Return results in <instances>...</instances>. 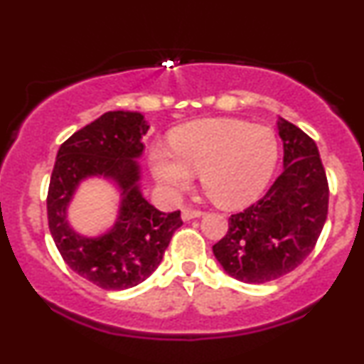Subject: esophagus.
<instances>
[{
  "mask_svg": "<svg viewBox=\"0 0 364 364\" xmlns=\"http://www.w3.org/2000/svg\"><path fill=\"white\" fill-rule=\"evenodd\" d=\"M203 215L202 210H196V208H183L181 210V219L183 220H190V219H196V217Z\"/></svg>",
  "mask_w": 364,
  "mask_h": 364,
  "instance_id": "obj_1",
  "label": "esophagus"
}]
</instances>
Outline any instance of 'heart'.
Returning <instances> with one entry per match:
<instances>
[{
    "label": "heart",
    "instance_id": "heart-1",
    "mask_svg": "<svg viewBox=\"0 0 364 364\" xmlns=\"http://www.w3.org/2000/svg\"><path fill=\"white\" fill-rule=\"evenodd\" d=\"M173 152L150 154L154 176L171 195L190 188L200 173L205 193L220 207L248 205L265 190L279 159L272 128L245 119H200L179 127L171 136Z\"/></svg>",
    "mask_w": 364,
    "mask_h": 364
}]
</instances>
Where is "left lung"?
I'll use <instances>...</instances> for the list:
<instances>
[{"mask_svg": "<svg viewBox=\"0 0 364 364\" xmlns=\"http://www.w3.org/2000/svg\"><path fill=\"white\" fill-rule=\"evenodd\" d=\"M284 171L265 195L229 217L212 246L231 277L263 284L289 274L315 248L328 212V183L318 147L303 129L279 118Z\"/></svg>", "mask_w": 364, "mask_h": 364, "instance_id": "left-lung-1", "label": "left lung"}]
</instances>
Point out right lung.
I'll return each mask as SVG.
<instances>
[{"label":"right lung","mask_w":364,"mask_h":364,"mask_svg":"<svg viewBox=\"0 0 364 364\" xmlns=\"http://www.w3.org/2000/svg\"><path fill=\"white\" fill-rule=\"evenodd\" d=\"M144 114L109 111L75 132L58 150L49 181L48 220L58 252L70 269L95 286L121 291L144 282L162 262L174 231L181 228L179 210H157L140 191ZM109 178L120 190L119 219L107 233L89 238L69 225L65 214L83 178Z\"/></svg>","instance_id":"right-lung-1"}]
</instances>
